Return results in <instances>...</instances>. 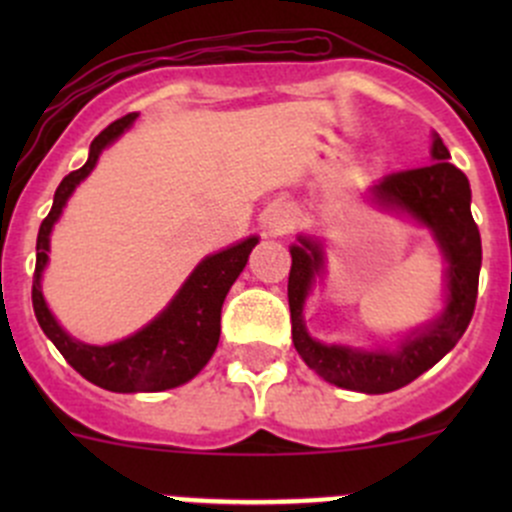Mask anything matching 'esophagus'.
I'll return each instance as SVG.
<instances>
[{
  "label": "esophagus",
  "instance_id": "1",
  "mask_svg": "<svg viewBox=\"0 0 512 512\" xmlns=\"http://www.w3.org/2000/svg\"><path fill=\"white\" fill-rule=\"evenodd\" d=\"M297 223V215L287 205H272L265 215V227L270 235H285Z\"/></svg>",
  "mask_w": 512,
  "mask_h": 512
}]
</instances>
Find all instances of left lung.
I'll use <instances>...</instances> for the list:
<instances>
[{"label": "left lung", "instance_id": "obj_1", "mask_svg": "<svg viewBox=\"0 0 512 512\" xmlns=\"http://www.w3.org/2000/svg\"><path fill=\"white\" fill-rule=\"evenodd\" d=\"M431 165L401 170L369 188V200L381 210L406 215L431 232L446 262V302L441 314L401 337L394 349H361L314 339L304 324V304L324 272V247L317 237L297 235L289 247L287 297L292 312V342L304 364L339 389L389 394L418 379L443 359L468 329L476 309L480 275V232L471 215V185L451 163L441 136L433 133Z\"/></svg>", "mask_w": 512, "mask_h": 512}]
</instances>
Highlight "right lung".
Here are the masks:
<instances>
[{
    "label": "right lung",
    "instance_id": "obj_1",
    "mask_svg": "<svg viewBox=\"0 0 512 512\" xmlns=\"http://www.w3.org/2000/svg\"><path fill=\"white\" fill-rule=\"evenodd\" d=\"M136 118L138 113H128L103 128L91 143L89 160L59 183L54 193V205L36 237V270L32 285L36 322L44 329L46 337L86 381L106 391H116V394L175 389L203 371V366L218 349L220 312H223L227 292L245 270L252 247L260 242V237L250 235L225 250L203 257L188 275V280L183 282V287L175 292V297L165 304L163 312L156 314L146 327H141L131 337L103 344V347L71 337L56 322L44 292H41V275L49 265L51 230L59 223L66 203L79 188L81 180L89 178L91 170L96 168L101 153L113 146L133 126Z\"/></svg>",
    "mask_w": 512,
    "mask_h": 512
}]
</instances>
